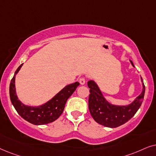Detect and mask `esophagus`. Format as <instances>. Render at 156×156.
<instances>
[{"instance_id": "1", "label": "esophagus", "mask_w": 156, "mask_h": 156, "mask_svg": "<svg viewBox=\"0 0 156 156\" xmlns=\"http://www.w3.org/2000/svg\"><path fill=\"white\" fill-rule=\"evenodd\" d=\"M79 83L80 85H84L86 83V79L84 78H79Z\"/></svg>"}]
</instances>
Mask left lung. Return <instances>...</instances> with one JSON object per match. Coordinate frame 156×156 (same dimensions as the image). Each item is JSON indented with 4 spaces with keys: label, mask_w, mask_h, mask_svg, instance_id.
I'll list each match as a JSON object with an SVG mask.
<instances>
[{
    "label": "left lung",
    "mask_w": 156,
    "mask_h": 156,
    "mask_svg": "<svg viewBox=\"0 0 156 156\" xmlns=\"http://www.w3.org/2000/svg\"><path fill=\"white\" fill-rule=\"evenodd\" d=\"M130 63L133 66L132 61ZM143 90L133 102L127 105L111 104L103 96L96 83L89 80L88 86L90 88L88 108L90 115L95 121L108 128H116L128 122L133 117L142 104L145 94V86L142 78Z\"/></svg>",
    "instance_id": "obj_1"
}]
</instances>
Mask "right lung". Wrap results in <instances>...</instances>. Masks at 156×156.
Here are the masks:
<instances>
[{"instance_id": "add662e5", "label": "right lung", "mask_w": 156, "mask_h": 156, "mask_svg": "<svg viewBox=\"0 0 156 156\" xmlns=\"http://www.w3.org/2000/svg\"><path fill=\"white\" fill-rule=\"evenodd\" d=\"M22 66L23 64L16 70L10 83L9 92L12 104L18 113L23 119L33 125H44L53 122L58 119L63 113L66 101L76 90L77 87L79 86L80 83L76 82L68 85L58 93L53 98L44 104L35 107L29 106L20 102L16 95L15 87L16 75L19 71Z\"/></svg>"}]
</instances>
